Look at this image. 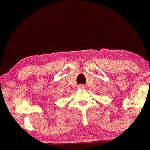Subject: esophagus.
<instances>
[{"instance_id":"esophagus-1","label":"esophagus","mask_w":150,"mask_h":150,"mask_svg":"<svg viewBox=\"0 0 150 150\" xmlns=\"http://www.w3.org/2000/svg\"><path fill=\"white\" fill-rule=\"evenodd\" d=\"M78 88H85V86L83 85H80V86H78Z\"/></svg>"}]
</instances>
